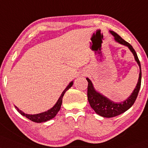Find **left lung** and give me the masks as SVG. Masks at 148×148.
Masks as SVG:
<instances>
[{
  "label": "left lung",
  "instance_id": "obj_1",
  "mask_svg": "<svg viewBox=\"0 0 148 148\" xmlns=\"http://www.w3.org/2000/svg\"><path fill=\"white\" fill-rule=\"evenodd\" d=\"M110 33L113 36L116 42L121 44L123 45L127 46L129 48L130 50L134 55V59L139 66L140 72L139 76H138V82L135 87L134 90H133L132 93L130 94L129 97L127 98L125 101H121L119 103H115L106 97L103 94H101L95 90L92 82L90 81L88 78H86L87 81L88 82V99L90 103L91 108L94 110L97 114L106 118H111L116 116L120 115L129 110L132 106H133L135 101H136L137 96H138V92H139L140 88V83H141V68H140V63L138 60V56L136 51L134 49L129 42L124 40L120 36L117 34L113 31H110Z\"/></svg>",
  "mask_w": 148,
  "mask_h": 148
}]
</instances>
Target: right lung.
I'll use <instances>...</instances> for the list:
<instances>
[{
  "label": "right lung",
  "mask_w": 148,
  "mask_h": 148,
  "mask_svg": "<svg viewBox=\"0 0 148 148\" xmlns=\"http://www.w3.org/2000/svg\"><path fill=\"white\" fill-rule=\"evenodd\" d=\"M73 85V81H71L69 83V85L66 87V88L64 90V91L62 92V94H60V97L59 99H58L56 104L54 105L51 109L48 110L47 111L44 112L36 114H25L23 112V111H21V110H19L16 106H15L16 109L17 110V111L21 114V115L24 116L26 118H27L29 120H31L32 121L35 122V123H42V122H46L47 121L50 120V119H53L54 117L56 116L57 113L58 112L60 109V106L62 105V101H63V97L64 96V94L66 92L67 90H68L69 88H71Z\"/></svg>",
  "instance_id": "add662e5"
}]
</instances>
